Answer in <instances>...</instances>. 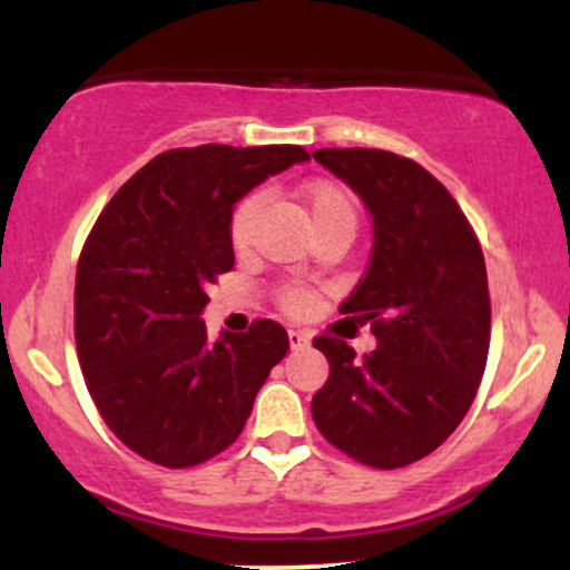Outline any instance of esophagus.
<instances>
[{
    "label": "esophagus",
    "instance_id": "1",
    "mask_svg": "<svg viewBox=\"0 0 570 570\" xmlns=\"http://www.w3.org/2000/svg\"><path fill=\"white\" fill-rule=\"evenodd\" d=\"M307 343H311V337H307L305 332H299V330H289V345H292V351L307 348Z\"/></svg>",
    "mask_w": 570,
    "mask_h": 570
}]
</instances>
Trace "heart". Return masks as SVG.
Masks as SVG:
<instances>
[{"label":"heart","instance_id":"1","mask_svg":"<svg viewBox=\"0 0 570 570\" xmlns=\"http://www.w3.org/2000/svg\"><path fill=\"white\" fill-rule=\"evenodd\" d=\"M259 212H263V195L252 193L246 198L235 203L230 214V244L235 252H244L252 240L254 222H257ZM303 217L307 227L313 230H324V227H343V230H356V200L345 187L335 185V181H311L303 189ZM286 311L299 313L305 311L307 294L299 289H286L281 297Z\"/></svg>","mask_w":570,"mask_h":570}]
</instances>
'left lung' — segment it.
Listing matches in <instances>:
<instances>
[{
	"mask_svg": "<svg viewBox=\"0 0 570 570\" xmlns=\"http://www.w3.org/2000/svg\"><path fill=\"white\" fill-rule=\"evenodd\" d=\"M372 217L367 273L340 313L370 322L364 358L345 340H313L330 377L311 402L322 434L375 469L434 453L472 407L490 348L480 240L453 195L415 160L385 149H316Z\"/></svg>",
	"mask_w": 570,
	"mask_h": 570,
	"instance_id": "1",
	"label": "left lung"
}]
</instances>
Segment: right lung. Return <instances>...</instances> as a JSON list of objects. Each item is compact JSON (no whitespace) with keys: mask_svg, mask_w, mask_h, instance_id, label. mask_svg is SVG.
<instances>
[{"mask_svg":"<svg viewBox=\"0 0 570 570\" xmlns=\"http://www.w3.org/2000/svg\"><path fill=\"white\" fill-rule=\"evenodd\" d=\"M307 158L297 144L168 149L96 219L77 263V356L104 423L147 461L187 469L230 448L289 351L271 318L208 343L200 313L233 271L235 203Z\"/></svg>","mask_w":570,"mask_h":570,"instance_id":"obj_1","label":"right lung"}]
</instances>
